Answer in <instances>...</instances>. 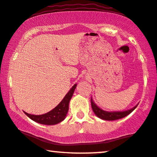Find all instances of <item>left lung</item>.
<instances>
[{
	"label": "left lung",
	"mask_w": 157,
	"mask_h": 157,
	"mask_svg": "<svg viewBox=\"0 0 157 157\" xmlns=\"http://www.w3.org/2000/svg\"><path fill=\"white\" fill-rule=\"evenodd\" d=\"M137 105H138V104L135 106L134 107L126 111H121V112H107V111H105L102 109H101L100 107H99L94 102L93 100L91 98V107H92L93 111L95 113V114L98 118H100V119L105 121H114L122 119V118L126 117V116L131 114L132 111L137 107Z\"/></svg>",
	"instance_id": "1"
}]
</instances>
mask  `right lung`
<instances>
[{"label": "right lung", "mask_w": 157, "mask_h": 157, "mask_svg": "<svg viewBox=\"0 0 157 157\" xmlns=\"http://www.w3.org/2000/svg\"><path fill=\"white\" fill-rule=\"evenodd\" d=\"M76 86V83L74 84L69 92L67 93V95L64 96V98L62 99L61 102L59 103V105L57 107H55L53 109L46 113V114L41 115H33L28 114L26 112H24L31 120L34 121L38 123V124L48 125V126L59 124L62 121H64L65 117H66L69 110V104L72 96H73Z\"/></svg>", "instance_id": "1"}]
</instances>
